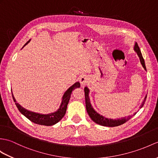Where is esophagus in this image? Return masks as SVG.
<instances>
[{
	"label": "esophagus",
	"instance_id": "esophagus-1",
	"mask_svg": "<svg viewBox=\"0 0 158 158\" xmlns=\"http://www.w3.org/2000/svg\"><path fill=\"white\" fill-rule=\"evenodd\" d=\"M79 82L81 84V85H85L86 84L88 83V78L86 76H82L81 77V78L79 79Z\"/></svg>",
	"mask_w": 158,
	"mask_h": 158
}]
</instances>
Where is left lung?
Returning a JSON list of instances; mask_svg holds the SVG:
<instances>
[{
	"mask_svg": "<svg viewBox=\"0 0 158 158\" xmlns=\"http://www.w3.org/2000/svg\"><path fill=\"white\" fill-rule=\"evenodd\" d=\"M134 49H135V51H136L137 54H138V56L139 57V59H140V61H141V63L142 66L146 70V67H145V64L144 59H143V58L140 48H139V46H138L137 43H135ZM84 91H85V106H86V110H87V112L88 113V114H89V117L91 118V120L94 121V122H95L98 124H100V125L104 126V127H110L120 126V125H121V124H123L124 123H125L126 122H127L128 120H130L132 118V117H133V116H128L127 118L124 117V118L116 119H116L115 120L109 119V118H105V117L102 116L100 114H99L98 113H97L96 111H95L94 108H92V106H91L90 101H89V89H88L87 87H85V88H84ZM146 98H147V96H145L144 100H143V103H142L140 108H142L145 102V100H146Z\"/></svg>",
	"mask_w": 158,
	"mask_h": 158,
	"instance_id": "1",
	"label": "left lung"
}]
</instances>
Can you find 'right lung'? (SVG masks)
I'll return each instance as SVG.
<instances>
[{
  "label": "right lung",
  "instance_id": "obj_1",
  "mask_svg": "<svg viewBox=\"0 0 158 158\" xmlns=\"http://www.w3.org/2000/svg\"><path fill=\"white\" fill-rule=\"evenodd\" d=\"M29 42V40L26 44H27ZM79 87H80V83L79 82H77L74 84V85H73L71 87H69V89L66 91L63 97H62V103L60 106V108L58 110V111L55 112L54 113H52V114H46V115L40 114L35 113V112L27 110L25 109L19 104L17 103L15 99V98L13 97V94H12V96H13V99L15 102V105L17 106V107L18 110H19V112L22 114H23L25 117H26V118H27L29 120H31V122L34 123L35 124H40V125L52 126L57 123L58 122H59V121L63 118L64 116L65 115L66 111H67V105L69 104V100H70L72 91L73 89H74V88Z\"/></svg>",
  "mask_w": 158,
  "mask_h": 158
}]
</instances>
